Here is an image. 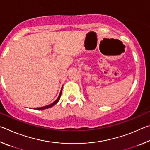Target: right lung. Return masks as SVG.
<instances>
[{
  "instance_id": "add662e5",
  "label": "right lung",
  "mask_w": 150,
  "mask_h": 150,
  "mask_svg": "<svg viewBox=\"0 0 150 150\" xmlns=\"http://www.w3.org/2000/svg\"><path fill=\"white\" fill-rule=\"evenodd\" d=\"M62 90H61V92H60V94H59V96H58V98H57V100H55V102H54V103H52V104H50V105H47V106H43V107H40V108H37V110H44V109H45V108H50V107H52V106L55 105V104H56V103L58 102V101H59V98H60V97H61V95H62Z\"/></svg>"
}]
</instances>
